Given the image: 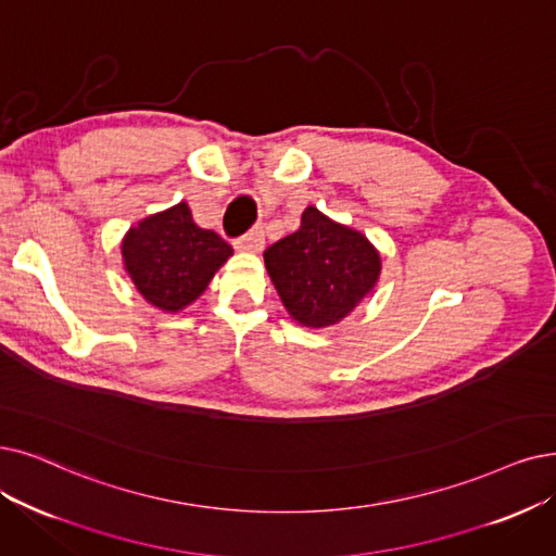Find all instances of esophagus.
<instances>
[{"label": "esophagus", "mask_w": 556, "mask_h": 556, "mask_svg": "<svg viewBox=\"0 0 556 556\" xmlns=\"http://www.w3.org/2000/svg\"><path fill=\"white\" fill-rule=\"evenodd\" d=\"M235 249H239L243 253H260L264 249V230L253 228L251 232H247L241 239L235 241Z\"/></svg>", "instance_id": "esophagus-1"}]
</instances>
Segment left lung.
I'll return each instance as SVG.
<instances>
[{"mask_svg": "<svg viewBox=\"0 0 556 556\" xmlns=\"http://www.w3.org/2000/svg\"><path fill=\"white\" fill-rule=\"evenodd\" d=\"M264 266L296 324L328 328L376 290L381 253L363 232L309 205L301 228L264 251Z\"/></svg>", "mask_w": 556, "mask_h": 556, "instance_id": "8db88e82", "label": "left lung"}]
</instances>
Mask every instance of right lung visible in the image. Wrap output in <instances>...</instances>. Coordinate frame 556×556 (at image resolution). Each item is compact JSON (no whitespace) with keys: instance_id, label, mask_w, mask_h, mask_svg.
<instances>
[{"instance_id":"1","label":"right lung","mask_w":556,"mask_h":556,"mask_svg":"<svg viewBox=\"0 0 556 556\" xmlns=\"http://www.w3.org/2000/svg\"><path fill=\"white\" fill-rule=\"evenodd\" d=\"M123 266L139 294L164 313H180L201 296L232 249L193 224L187 203L150 214L121 241Z\"/></svg>"}]
</instances>
